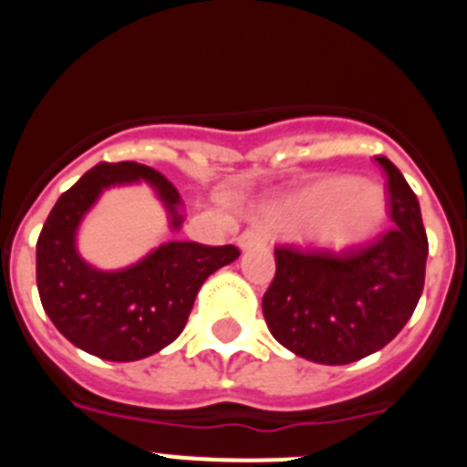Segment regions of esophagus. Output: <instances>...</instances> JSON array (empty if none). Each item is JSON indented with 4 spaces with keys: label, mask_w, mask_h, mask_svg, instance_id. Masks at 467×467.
<instances>
[{
    "label": "esophagus",
    "mask_w": 467,
    "mask_h": 467,
    "mask_svg": "<svg viewBox=\"0 0 467 467\" xmlns=\"http://www.w3.org/2000/svg\"><path fill=\"white\" fill-rule=\"evenodd\" d=\"M238 245L241 250H247V247H254V245H264V234L259 229H245L238 236Z\"/></svg>",
    "instance_id": "1"
}]
</instances>
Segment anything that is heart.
Segmentation results:
<instances>
[{
    "instance_id": "obj_1",
    "label": "heart",
    "mask_w": 467,
    "mask_h": 467,
    "mask_svg": "<svg viewBox=\"0 0 467 467\" xmlns=\"http://www.w3.org/2000/svg\"><path fill=\"white\" fill-rule=\"evenodd\" d=\"M381 217V192L350 177L316 180L269 213V222L278 229L311 224L313 241L327 247L358 245L372 236Z\"/></svg>"
}]
</instances>
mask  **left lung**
<instances>
[{
  "label": "left lung",
  "mask_w": 467,
  "mask_h": 467,
  "mask_svg": "<svg viewBox=\"0 0 467 467\" xmlns=\"http://www.w3.org/2000/svg\"><path fill=\"white\" fill-rule=\"evenodd\" d=\"M374 159L386 175L390 229L344 250L275 245L264 317L285 348L320 365H348L393 341L426 283L419 198L386 156Z\"/></svg>",
  "instance_id": "1"
}]
</instances>
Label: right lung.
Listing matches in <instances>:
<instances>
[{
  "label": "right lung",
  "mask_w": 467,
  "mask_h": 467,
  "mask_svg": "<svg viewBox=\"0 0 467 467\" xmlns=\"http://www.w3.org/2000/svg\"><path fill=\"white\" fill-rule=\"evenodd\" d=\"M147 180L182 217L177 189L159 171L135 161L98 163L48 213L36 241V290L65 339L90 356L130 362L159 353L180 337L201 285L241 254L236 245L171 241L130 269L98 271L77 254L74 231L102 189Z\"/></svg>",
  "instance_id": "1"
}]
</instances>
